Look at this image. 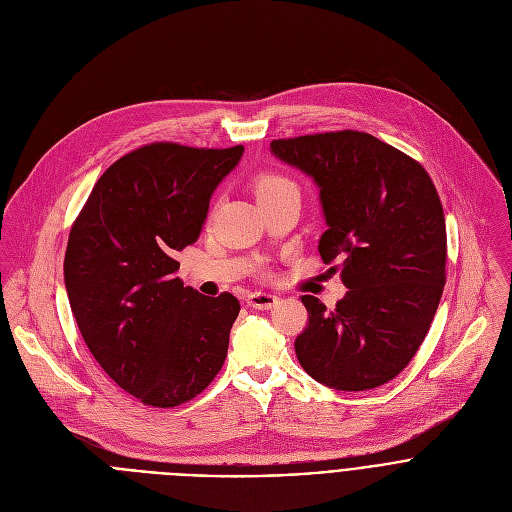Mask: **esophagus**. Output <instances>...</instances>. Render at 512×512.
Segmentation results:
<instances>
[{"label":"esophagus","mask_w":512,"mask_h":512,"mask_svg":"<svg viewBox=\"0 0 512 512\" xmlns=\"http://www.w3.org/2000/svg\"><path fill=\"white\" fill-rule=\"evenodd\" d=\"M277 300L279 298L273 296V294H265V291H255V294H251L247 298V304L251 308H255V310H269V308H273L277 304Z\"/></svg>","instance_id":"obj_1"}]
</instances>
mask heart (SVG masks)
I'll return each mask as SVG.
<instances>
[{
    "label": "heart",
    "instance_id": "1",
    "mask_svg": "<svg viewBox=\"0 0 512 512\" xmlns=\"http://www.w3.org/2000/svg\"><path fill=\"white\" fill-rule=\"evenodd\" d=\"M251 186H253V192H255L257 200H263V198L275 196L279 192L296 188L294 182H291L287 176H283L279 172H261L253 178Z\"/></svg>",
    "mask_w": 512,
    "mask_h": 512
}]
</instances>
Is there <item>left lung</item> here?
<instances>
[{
  "label": "left lung",
  "instance_id": "obj_1",
  "mask_svg": "<svg viewBox=\"0 0 512 512\" xmlns=\"http://www.w3.org/2000/svg\"><path fill=\"white\" fill-rule=\"evenodd\" d=\"M271 152L320 188L318 251L348 287L334 310L302 296L304 371L338 391L395 379L419 350L446 285V218L425 168L364 131L273 139Z\"/></svg>",
  "mask_w": 512,
  "mask_h": 512
}]
</instances>
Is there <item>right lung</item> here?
Listing matches in <instances>:
<instances>
[{"mask_svg": "<svg viewBox=\"0 0 512 512\" xmlns=\"http://www.w3.org/2000/svg\"><path fill=\"white\" fill-rule=\"evenodd\" d=\"M245 148L156 141L111 164L72 223L64 283L101 369L152 407H178L223 369L239 300L206 298L176 277L214 188Z\"/></svg>", "mask_w": 512, "mask_h": 512, "instance_id": "obj_1", "label": "right lung"}]
</instances>
